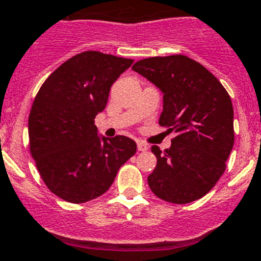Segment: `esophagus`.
Instances as JSON below:
<instances>
[{
    "mask_svg": "<svg viewBox=\"0 0 261 261\" xmlns=\"http://www.w3.org/2000/svg\"><path fill=\"white\" fill-rule=\"evenodd\" d=\"M147 149H149V147H147L146 144H144L142 141H138V150H139V151H146Z\"/></svg>",
    "mask_w": 261,
    "mask_h": 261,
    "instance_id": "34e87169",
    "label": "esophagus"
}]
</instances>
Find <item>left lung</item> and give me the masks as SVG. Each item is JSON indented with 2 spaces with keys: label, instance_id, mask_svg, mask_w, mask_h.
<instances>
[{
  "label": "left lung",
  "instance_id": "1",
  "mask_svg": "<svg viewBox=\"0 0 261 261\" xmlns=\"http://www.w3.org/2000/svg\"><path fill=\"white\" fill-rule=\"evenodd\" d=\"M133 70L164 94L159 123L176 136L147 177L156 196L188 204L206 195L226 167L234 146L231 98L207 68L184 55L140 60Z\"/></svg>",
  "mask_w": 261,
  "mask_h": 261
}]
</instances>
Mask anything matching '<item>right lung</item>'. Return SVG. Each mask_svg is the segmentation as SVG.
Instances as JSON below:
<instances>
[{
	"instance_id": "obj_1",
	"label": "right lung",
	"mask_w": 261,
	"mask_h": 261,
	"mask_svg": "<svg viewBox=\"0 0 261 261\" xmlns=\"http://www.w3.org/2000/svg\"><path fill=\"white\" fill-rule=\"evenodd\" d=\"M134 60L86 51L68 59L38 90L29 116L30 151L43 182L72 204L101 196L136 152V142L97 135L95 117Z\"/></svg>"
}]
</instances>
